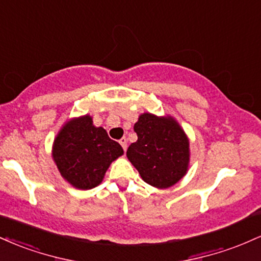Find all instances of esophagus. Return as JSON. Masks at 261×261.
I'll use <instances>...</instances> for the list:
<instances>
[{
  "mask_svg": "<svg viewBox=\"0 0 261 261\" xmlns=\"http://www.w3.org/2000/svg\"><path fill=\"white\" fill-rule=\"evenodd\" d=\"M119 143H120L121 147L124 148V151H126V148H127V140H126V137H122V139L119 140Z\"/></svg>",
  "mask_w": 261,
  "mask_h": 261,
  "instance_id": "esophagus-1",
  "label": "esophagus"
}]
</instances>
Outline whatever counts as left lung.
Returning a JSON list of instances; mask_svg holds the SVG:
<instances>
[{"instance_id": "left-lung-1", "label": "left lung", "mask_w": 261, "mask_h": 261, "mask_svg": "<svg viewBox=\"0 0 261 261\" xmlns=\"http://www.w3.org/2000/svg\"><path fill=\"white\" fill-rule=\"evenodd\" d=\"M134 130L137 141L128 146L126 155L143 181L167 189L187 174L190 161L189 139L175 119L143 113Z\"/></svg>"}]
</instances>
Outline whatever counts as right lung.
<instances>
[{"label":"right lung","mask_w":261,"mask_h":261,"mask_svg":"<svg viewBox=\"0 0 261 261\" xmlns=\"http://www.w3.org/2000/svg\"><path fill=\"white\" fill-rule=\"evenodd\" d=\"M122 153L121 146L103 127H95L89 115L66 122L53 146L54 162L61 175L82 190L99 185L112 162Z\"/></svg>","instance_id":"1"}]
</instances>
